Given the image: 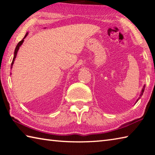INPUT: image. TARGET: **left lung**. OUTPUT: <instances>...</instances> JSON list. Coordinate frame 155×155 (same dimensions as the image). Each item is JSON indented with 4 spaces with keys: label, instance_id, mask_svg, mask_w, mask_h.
<instances>
[{
    "label": "left lung",
    "instance_id": "1",
    "mask_svg": "<svg viewBox=\"0 0 155 155\" xmlns=\"http://www.w3.org/2000/svg\"><path fill=\"white\" fill-rule=\"evenodd\" d=\"M144 90H145V85H143V88H142V90H141V94H140V97H139V98H137V101H136V103H137V102L139 101V100H140V98H141V96L143 95V91H144Z\"/></svg>",
    "mask_w": 155,
    "mask_h": 155
}]
</instances>
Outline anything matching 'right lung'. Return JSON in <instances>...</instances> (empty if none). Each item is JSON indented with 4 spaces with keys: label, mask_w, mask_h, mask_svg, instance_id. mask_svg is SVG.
<instances>
[{
    "label": "right lung",
    "mask_w": 155,
    "mask_h": 155,
    "mask_svg": "<svg viewBox=\"0 0 155 155\" xmlns=\"http://www.w3.org/2000/svg\"><path fill=\"white\" fill-rule=\"evenodd\" d=\"M28 32H27V33H26V35H25V36L24 37V38H23L22 40H21L20 41H19V43H18V44H17L16 47H15V51H14V59H13V61H12V65H11V69H12V67H13V65H14V61H15V57H16V55H17V53H18V50H19L20 47L21 46H22V44H23V42H24V41H25V39L26 38V37H27V36L28 35Z\"/></svg>",
    "instance_id": "add662e5"
}]
</instances>
